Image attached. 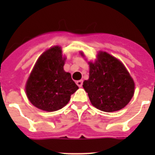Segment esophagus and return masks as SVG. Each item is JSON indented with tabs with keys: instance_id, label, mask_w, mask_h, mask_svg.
Instances as JSON below:
<instances>
[{
	"instance_id": "34e87169",
	"label": "esophagus",
	"mask_w": 155,
	"mask_h": 155,
	"mask_svg": "<svg viewBox=\"0 0 155 155\" xmlns=\"http://www.w3.org/2000/svg\"><path fill=\"white\" fill-rule=\"evenodd\" d=\"M76 84L78 86V87H81L82 84H83V81L82 80H79V81H76Z\"/></svg>"
}]
</instances>
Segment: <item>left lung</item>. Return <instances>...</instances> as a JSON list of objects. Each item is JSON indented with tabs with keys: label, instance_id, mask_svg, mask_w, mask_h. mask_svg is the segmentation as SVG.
<instances>
[{
	"label": "left lung",
	"instance_id": "8db88e82",
	"mask_svg": "<svg viewBox=\"0 0 155 155\" xmlns=\"http://www.w3.org/2000/svg\"><path fill=\"white\" fill-rule=\"evenodd\" d=\"M89 64V79L83 87L91 104L108 113L125 107L134 95V81L124 64L105 52H99L98 60Z\"/></svg>",
	"mask_w": 155,
	"mask_h": 155
}]
</instances>
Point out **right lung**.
<instances>
[{"instance_id":"right-lung-1","label":"right lung","mask_w":155,"mask_h":155,"mask_svg":"<svg viewBox=\"0 0 155 155\" xmlns=\"http://www.w3.org/2000/svg\"><path fill=\"white\" fill-rule=\"evenodd\" d=\"M64 61L59 46L46 50L37 61L25 91L31 103L38 109L48 112L62 109L78 89L71 74L64 71Z\"/></svg>"}]
</instances>
